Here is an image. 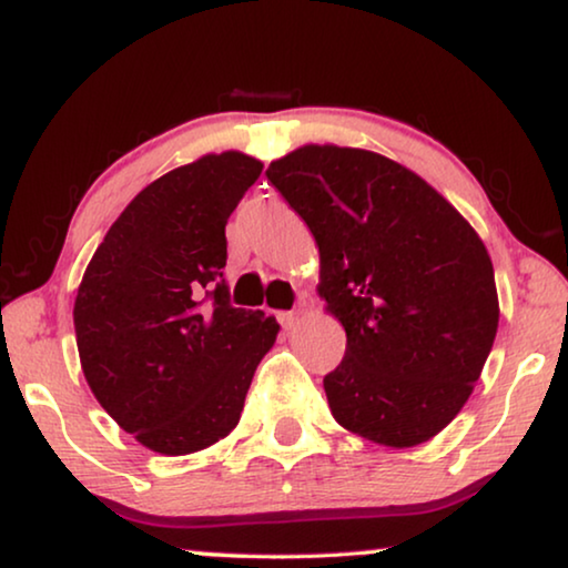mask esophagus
I'll list each match as a JSON object with an SVG mask.
<instances>
[{
	"label": "esophagus",
	"instance_id": "1",
	"mask_svg": "<svg viewBox=\"0 0 568 568\" xmlns=\"http://www.w3.org/2000/svg\"><path fill=\"white\" fill-rule=\"evenodd\" d=\"M277 321H281V326L287 328V332H293V328H298V324L303 321V313H301V311L277 313Z\"/></svg>",
	"mask_w": 568,
	"mask_h": 568
}]
</instances>
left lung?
Masks as SVG:
<instances>
[{"mask_svg": "<svg viewBox=\"0 0 568 568\" xmlns=\"http://www.w3.org/2000/svg\"><path fill=\"white\" fill-rule=\"evenodd\" d=\"M318 247V298L346 332L324 377L332 416L372 444H426L469 400L500 324L474 226L379 152L303 145L267 168Z\"/></svg>", "mask_w": 568, "mask_h": 568, "instance_id": "8db88e82", "label": "left lung"}]
</instances>
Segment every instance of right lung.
Returning a JSON list of instances; mask_svg holds the SVG:
<instances>
[{
    "instance_id": "add662e5",
    "label": "right lung",
    "mask_w": 568,
    "mask_h": 568,
    "mask_svg": "<svg viewBox=\"0 0 568 568\" xmlns=\"http://www.w3.org/2000/svg\"><path fill=\"white\" fill-rule=\"evenodd\" d=\"M260 173L257 158L226 150L160 175L109 226L81 277L83 377L116 426L155 454L230 436L281 332L275 316L232 308L222 281L226 219Z\"/></svg>"
}]
</instances>
